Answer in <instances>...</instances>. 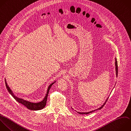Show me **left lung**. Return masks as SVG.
Masks as SVG:
<instances>
[{
	"mask_svg": "<svg viewBox=\"0 0 131 131\" xmlns=\"http://www.w3.org/2000/svg\"><path fill=\"white\" fill-rule=\"evenodd\" d=\"M115 71H116V77H117V75H118V64H117V59H116V58H115ZM108 97H108L107 98H106V99L105 100V102L103 103V104L100 107H99V108H97V109H96V110H93V111H90V112H77V111H76L77 113H78V114H90V113H92V112H94V111H96V110H100V109H101L103 107V106L104 105V104H105V103H106V102L107 101V99H108ZM71 108H72V109H73L72 107H71ZM74 110V109H73Z\"/></svg>",
	"mask_w": 131,
	"mask_h": 131,
	"instance_id": "1",
	"label": "left lung"
}]
</instances>
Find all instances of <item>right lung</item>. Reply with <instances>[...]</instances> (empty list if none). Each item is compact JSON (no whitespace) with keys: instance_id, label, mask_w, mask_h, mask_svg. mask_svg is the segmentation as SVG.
I'll use <instances>...</instances> for the list:
<instances>
[{"instance_id":"obj_1","label":"right lung","mask_w":131,"mask_h":131,"mask_svg":"<svg viewBox=\"0 0 131 131\" xmlns=\"http://www.w3.org/2000/svg\"><path fill=\"white\" fill-rule=\"evenodd\" d=\"M56 82V80L54 81L53 82L51 83L48 86L47 91V93L45 97V98H43V99L38 102H32L31 101H27L25 99H24L23 98H19L17 96H16L13 92V91H12V90L11 89V88H10V86L8 85L6 79H5V83H6V85L7 87V89L8 91V92L10 93V94L13 96V97L19 103L23 104L24 105H25L26 107H27L28 109L31 110H33V111H37V110H42L43 109L45 106L46 105V103H47V98H48V94L49 92V91L51 89V88L52 87V85L55 82Z\"/></svg>"}]
</instances>
